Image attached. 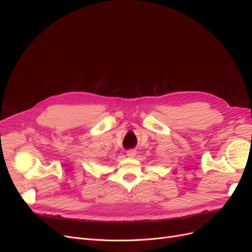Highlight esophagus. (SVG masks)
<instances>
[{"label":"esophagus","instance_id":"34e87169","mask_svg":"<svg viewBox=\"0 0 252 252\" xmlns=\"http://www.w3.org/2000/svg\"><path fill=\"white\" fill-rule=\"evenodd\" d=\"M126 155L130 158H134L136 155H137V151L135 149H130V150H127L126 151Z\"/></svg>","mask_w":252,"mask_h":252}]
</instances>
